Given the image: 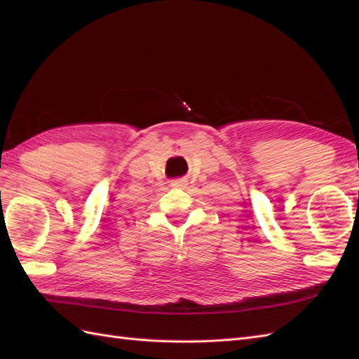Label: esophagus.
<instances>
[{"label": "esophagus", "instance_id": "1", "mask_svg": "<svg viewBox=\"0 0 359 359\" xmlns=\"http://www.w3.org/2000/svg\"><path fill=\"white\" fill-rule=\"evenodd\" d=\"M172 186L173 187H181L182 186V180H175V181L172 182Z\"/></svg>", "mask_w": 359, "mask_h": 359}]
</instances>
